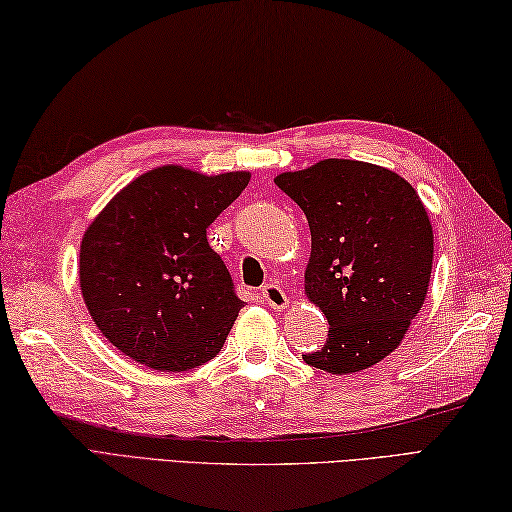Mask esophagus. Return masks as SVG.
<instances>
[{
    "label": "esophagus",
    "mask_w": 512,
    "mask_h": 512,
    "mask_svg": "<svg viewBox=\"0 0 512 512\" xmlns=\"http://www.w3.org/2000/svg\"><path fill=\"white\" fill-rule=\"evenodd\" d=\"M262 299L268 303L270 308L277 310V312L286 310L288 303H290V301H288V295L284 292V288L277 286V284H266V286L262 288Z\"/></svg>",
    "instance_id": "34e87169"
}]
</instances>
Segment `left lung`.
Returning <instances> with one entry per match:
<instances>
[{"instance_id":"left-lung-1","label":"left lung","mask_w":512,"mask_h":512,"mask_svg":"<svg viewBox=\"0 0 512 512\" xmlns=\"http://www.w3.org/2000/svg\"><path fill=\"white\" fill-rule=\"evenodd\" d=\"M306 213L312 235L306 295L330 323L303 354L330 374L383 361L427 297L433 231L416 189L385 167L328 158L275 178Z\"/></svg>"}]
</instances>
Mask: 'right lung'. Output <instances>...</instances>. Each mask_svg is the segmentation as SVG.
Here are the masks:
<instances>
[{
  "label": "right lung",
  "instance_id": "1",
  "mask_svg": "<svg viewBox=\"0 0 512 512\" xmlns=\"http://www.w3.org/2000/svg\"><path fill=\"white\" fill-rule=\"evenodd\" d=\"M248 180V171L151 169L88 226L79 262L83 301L125 356L160 372H187L222 350L244 301L206 228Z\"/></svg>",
  "mask_w": 512,
  "mask_h": 512
}]
</instances>
